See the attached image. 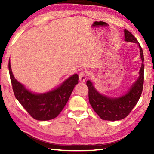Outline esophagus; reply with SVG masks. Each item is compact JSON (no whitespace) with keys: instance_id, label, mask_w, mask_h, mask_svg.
<instances>
[{"instance_id":"esophagus-1","label":"esophagus","mask_w":154,"mask_h":154,"mask_svg":"<svg viewBox=\"0 0 154 154\" xmlns=\"http://www.w3.org/2000/svg\"><path fill=\"white\" fill-rule=\"evenodd\" d=\"M79 81L81 82H84V81L86 80V78H87L86 72L85 71L80 72L79 74Z\"/></svg>"}]
</instances>
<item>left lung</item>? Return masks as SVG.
<instances>
[{"instance_id": "8db88e82", "label": "left lung", "mask_w": 154, "mask_h": 154, "mask_svg": "<svg viewBox=\"0 0 154 154\" xmlns=\"http://www.w3.org/2000/svg\"><path fill=\"white\" fill-rule=\"evenodd\" d=\"M125 40L136 43L139 45L140 57L142 60L140 77L134 83L128 92L119 98H109L98 93L90 81H87V85L89 89V100L94 111L100 119L106 120H119L126 118L131 112L138 102L142 93L144 79V65H143V50L138 41L130 32L124 30Z\"/></svg>"}]
</instances>
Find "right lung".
<instances>
[{
  "mask_svg": "<svg viewBox=\"0 0 154 154\" xmlns=\"http://www.w3.org/2000/svg\"><path fill=\"white\" fill-rule=\"evenodd\" d=\"M8 70L16 99L32 118L38 120H48L57 116L67 104L74 87L79 81L77 74H75L56 89L44 94H34L26 89L15 79L12 73L10 60Z\"/></svg>",
  "mask_w": 154,
  "mask_h": 154,
  "instance_id": "right-lung-1",
  "label": "right lung"
}]
</instances>
